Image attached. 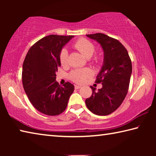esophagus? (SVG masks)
Wrapping results in <instances>:
<instances>
[{
    "instance_id": "esophagus-1",
    "label": "esophagus",
    "mask_w": 156,
    "mask_h": 156,
    "mask_svg": "<svg viewBox=\"0 0 156 156\" xmlns=\"http://www.w3.org/2000/svg\"><path fill=\"white\" fill-rule=\"evenodd\" d=\"M74 87H75V89H80L82 87L80 85H78V84H75Z\"/></svg>"
}]
</instances>
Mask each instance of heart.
Listing matches in <instances>:
<instances>
[{
    "label": "heart",
    "instance_id": "heart-1",
    "mask_svg": "<svg viewBox=\"0 0 156 156\" xmlns=\"http://www.w3.org/2000/svg\"><path fill=\"white\" fill-rule=\"evenodd\" d=\"M73 47L78 49L83 56L89 58L92 56L95 51L94 44L87 39L80 38L75 42ZM68 60V51L66 49H62L60 54V62L62 65H66ZM91 75V72L89 69H77L71 73L70 78L76 83H82L86 80V78Z\"/></svg>",
    "mask_w": 156,
    "mask_h": 156
}]
</instances>
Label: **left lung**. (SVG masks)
Wrapping results in <instances>:
<instances>
[{
    "instance_id": "obj_1",
    "label": "left lung",
    "mask_w": 156,
    "mask_h": 156,
    "mask_svg": "<svg viewBox=\"0 0 156 156\" xmlns=\"http://www.w3.org/2000/svg\"><path fill=\"white\" fill-rule=\"evenodd\" d=\"M86 36L100 44L104 60L96 80L102 83V88L96 91L91 86L92 94L85 103L94 114L107 115L117 109L125 98L132 73L131 61L126 48L118 40L101 33Z\"/></svg>"
}]
</instances>
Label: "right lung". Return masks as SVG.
<instances>
[{"label": "right lung", "instance_id": "add662e5", "mask_svg": "<svg viewBox=\"0 0 156 156\" xmlns=\"http://www.w3.org/2000/svg\"><path fill=\"white\" fill-rule=\"evenodd\" d=\"M73 37H44L31 47L23 62V88L33 106L45 115H57L64 112L74 90L69 82L62 87L56 80V73L61 65L60 51Z\"/></svg>", "mask_w": 156, "mask_h": 156}]
</instances>
